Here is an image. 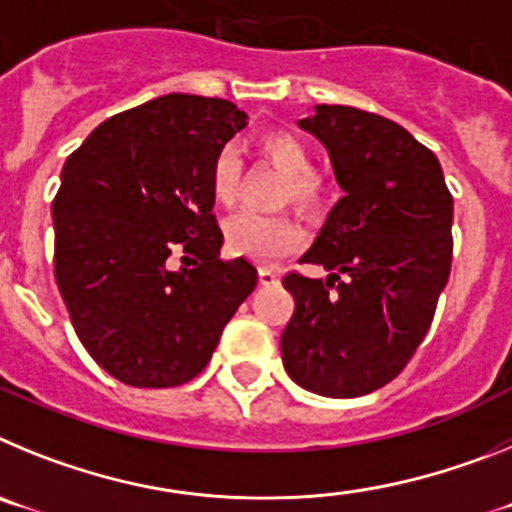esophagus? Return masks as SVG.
Masks as SVG:
<instances>
[{"mask_svg": "<svg viewBox=\"0 0 512 512\" xmlns=\"http://www.w3.org/2000/svg\"><path fill=\"white\" fill-rule=\"evenodd\" d=\"M259 282L264 284V287H274V284L279 282V274L271 266H261L259 269Z\"/></svg>", "mask_w": 512, "mask_h": 512, "instance_id": "1", "label": "esophagus"}]
</instances>
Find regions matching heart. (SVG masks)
Here are the masks:
<instances>
[{
    "mask_svg": "<svg viewBox=\"0 0 512 512\" xmlns=\"http://www.w3.org/2000/svg\"><path fill=\"white\" fill-rule=\"evenodd\" d=\"M256 153L271 169L282 174L277 200L292 205L300 215L315 217L330 200V184L312 169L310 146L289 130H269L256 140ZM241 187V158L225 146L215 153L210 166V194L217 205H233ZM225 248L233 256L251 261H274L295 251L302 243V230L287 215H233L223 228Z\"/></svg>",
    "mask_w": 512,
    "mask_h": 512,
    "instance_id": "1",
    "label": "heart"
}]
</instances>
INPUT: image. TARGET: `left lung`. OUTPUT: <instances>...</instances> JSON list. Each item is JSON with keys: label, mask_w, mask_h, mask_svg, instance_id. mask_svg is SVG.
<instances>
[{"label": "left lung", "mask_w": 512, "mask_h": 512, "mask_svg": "<svg viewBox=\"0 0 512 512\" xmlns=\"http://www.w3.org/2000/svg\"><path fill=\"white\" fill-rule=\"evenodd\" d=\"M328 148L343 197L300 264L284 274L295 312L282 333L284 369L325 397L379 390L408 366L449 282L454 200L431 148L374 112L318 104L300 120Z\"/></svg>", "instance_id": "obj_1"}]
</instances>
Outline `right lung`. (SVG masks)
<instances>
[{"label":"right lung","instance_id":"obj_1","mask_svg":"<svg viewBox=\"0 0 512 512\" xmlns=\"http://www.w3.org/2000/svg\"><path fill=\"white\" fill-rule=\"evenodd\" d=\"M243 128L233 102L166 94L104 120L63 166L58 292L89 356L122 384L197 377L259 282L246 259L220 261L212 215V158Z\"/></svg>","mask_w":512,"mask_h":512}]
</instances>
